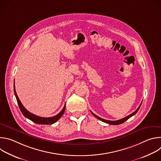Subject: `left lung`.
Segmentation results:
<instances>
[{"instance_id":"8db88e82","label":"left lung","mask_w":161,"mask_h":161,"mask_svg":"<svg viewBox=\"0 0 161 161\" xmlns=\"http://www.w3.org/2000/svg\"><path fill=\"white\" fill-rule=\"evenodd\" d=\"M141 105H142V103H141V104L140 105V106H139L138 108H137V109L134 112H133L132 113H131L130 114H129V115H128L127 117H125V118H123V119H120V120H116V121H111V120H108L103 119H102V118H101V117H98L97 115H96V114H95L94 113H92V111H91V113H92V114L93 115H94L95 117H96L97 119H98L99 120H101V121H102V122H105V123H106V124H111V125H119V124H121L124 123V122H125L126 120H127L129 118H130L131 117H132L133 115H134V114H135L137 111H138L139 109L140 108Z\"/></svg>"}]
</instances>
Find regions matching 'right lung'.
<instances>
[{"mask_svg": "<svg viewBox=\"0 0 161 161\" xmlns=\"http://www.w3.org/2000/svg\"><path fill=\"white\" fill-rule=\"evenodd\" d=\"M14 93L18 103V104L19 106V108L20 109L21 112L22 113V114H24V116L26 118H27L28 119L31 120V121H32L33 122L37 124H44V125H51L53 124L54 123H55L57 121H58V120L63 115V114L65 111V104L64 105L62 110L58 113L57 114V115L52 117H48V118H45V117H41L39 116L36 115L34 114L31 113V112H29L27 109H25V108L23 106V104H21V103L20 102L17 94L16 92V90H15V85H14Z\"/></svg>", "mask_w": 161, "mask_h": 161, "instance_id": "1", "label": "right lung"}]
</instances>
